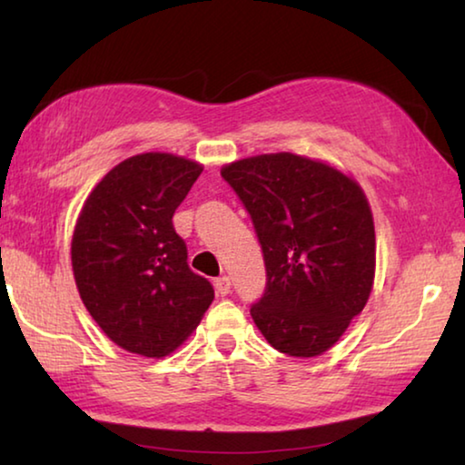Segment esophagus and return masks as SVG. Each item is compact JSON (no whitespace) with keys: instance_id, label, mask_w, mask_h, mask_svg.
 <instances>
[{"instance_id":"1","label":"esophagus","mask_w":465,"mask_h":465,"mask_svg":"<svg viewBox=\"0 0 465 465\" xmlns=\"http://www.w3.org/2000/svg\"><path fill=\"white\" fill-rule=\"evenodd\" d=\"M215 289H217V293L222 295V297H225L227 293H230V291H232L230 277H225V274H223V277H217L215 279Z\"/></svg>"}]
</instances>
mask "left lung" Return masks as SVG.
<instances>
[{"label":"left lung","instance_id":"8db88e82","mask_svg":"<svg viewBox=\"0 0 465 465\" xmlns=\"http://www.w3.org/2000/svg\"><path fill=\"white\" fill-rule=\"evenodd\" d=\"M222 176L264 256L266 287L252 320L285 355H322L373 287L375 230L363 191L342 172L285 152L233 162Z\"/></svg>","mask_w":465,"mask_h":465}]
</instances>
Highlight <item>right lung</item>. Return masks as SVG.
<instances>
[{
    "instance_id": "1",
    "label": "right lung",
    "mask_w": 465,
    "mask_h": 465,
    "mask_svg": "<svg viewBox=\"0 0 465 465\" xmlns=\"http://www.w3.org/2000/svg\"><path fill=\"white\" fill-rule=\"evenodd\" d=\"M203 166L172 153L121 162L84 203L72 240L77 291L121 349L166 357L199 326L211 282L191 271L172 223Z\"/></svg>"
}]
</instances>
